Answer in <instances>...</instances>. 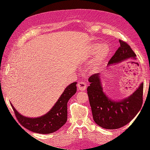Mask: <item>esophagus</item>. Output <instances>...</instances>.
<instances>
[{
	"label": "esophagus",
	"mask_w": 150,
	"mask_h": 150,
	"mask_svg": "<svg viewBox=\"0 0 150 150\" xmlns=\"http://www.w3.org/2000/svg\"><path fill=\"white\" fill-rule=\"evenodd\" d=\"M78 88L79 91H84L86 89V84L84 82H79L78 84Z\"/></svg>",
	"instance_id": "esophagus-1"
}]
</instances>
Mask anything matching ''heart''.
Wrapping results in <instances>:
<instances>
[{
	"label": "heart",
	"instance_id": "obj_1",
	"mask_svg": "<svg viewBox=\"0 0 150 150\" xmlns=\"http://www.w3.org/2000/svg\"><path fill=\"white\" fill-rule=\"evenodd\" d=\"M110 47L107 44H103L100 46L98 44H93L90 49L89 54L91 55L95 54V55L91 62L90 69L96 72L100 69L110 55Z\"/></svg>",
	"mask_w": 150,
	"mask_h": 150
}]
</instances>
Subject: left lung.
<instances>
[{
  "mask_svg": "<svg viewBox=\"0 0 150 150\" xmlns=\"http://www.w3.org/2000/svg\"><path fill=\"white\" fill-rule=\"evenodd\" d=\"M120 47L111 58L108 65L117 64L128 59H135V53L126 42L119 40ZM99 73L88 79L87 88L89 101L94 122L101 128L115 129L125 126L138 114L143 104V83L130 95L121 101L111 100L103 92Z\"/></svg>",
  "mask_w": 150,
  "mask_h": 150,
  "instance_id": "8db88e82",
  "label": "left lung"
}]
</instances>
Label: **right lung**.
I'll return each instance as SVG.
<instances>
[{
	"label": "right lung",
	"mask_w": 150,
	"mask_h": 150,
	"mask_svg": "<svg viewBox=\"0 0 150 150\" xmlns=\"http://www.w3.org/2000/svg\"><path fill=\"white\" fill-rule=\"evenodd\" d=\"M76 82L72 83L66 87L51 110L46 115L34 118L24 116L11 103L17 119L22 126L33 132L40 134H49L55 132L66 122L67 120V104L69 99L76 93Z\"/></svg>",
	"instance_id": "obj_1"
}]
</instances>
